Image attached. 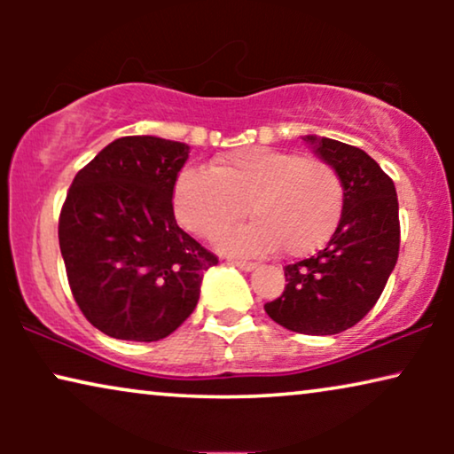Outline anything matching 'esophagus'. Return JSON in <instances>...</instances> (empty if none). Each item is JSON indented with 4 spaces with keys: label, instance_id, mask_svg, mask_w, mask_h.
I'll list each match as a JSON object with an SVG mask.
<instances>
[{
    "label": "esophagus",
    "instance_id": "1",
    "mask_svg": "<svg viewBox=\"0 0 454 454\" xmlns=\"http://www.w3.org/2000/svg\"><path fill=\"white\" fill-rule=\"evenodd\" d=\"M229 262H231L233 266H238L239 270H246V272H250V270L256 269V264L247 262V260H229Z\"/></svg>",
    "mask_w": 454,
    "mask_h": 454
}]
</instances>
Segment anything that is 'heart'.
<instances>
[{
    "instance_id": "obj_1",
    "label": "heart",
    "mask_w": 454,
    "mask_h": 454,
    "mask_svg": "<svg viewBox=\"0 0 454 454\" xmlns=\"http://www.w3.org/2000/svg\"><path fill=\"white\" fill-rule=\"evenodd\" d=\"M343 182L333 165L297 153L250 146L216 157L210 171L188 167L173 188V210L188 231L215 239L247 213L221 246L235 254L278 247L303 256L326 244L343 215Z\"/></svg>"
}]
</instances>
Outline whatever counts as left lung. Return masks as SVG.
Returning a JSON list of instances; mask_svg holds the SVG:
<instances>
[{"label":"left lung","mask_w":454,"mask_h":454,"mask_svg":"<svg viewBox=\"0 0 454 454\" xmlns=\"http://www.w3.org/2000/svg\"><path fill=\"white\" fill-rule=\"evenodd\" d=\"M303 140L343 182V215L325 250L285 266V291L264 306L277 325L301 334H337L374 308L399 258V200L380 165L345 142Z\"/></svg>","instance_id":"1"}]
</instances>
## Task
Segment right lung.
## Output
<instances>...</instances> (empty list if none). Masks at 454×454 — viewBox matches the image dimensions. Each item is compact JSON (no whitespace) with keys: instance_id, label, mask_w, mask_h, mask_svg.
<instances>
[{"instance_id":"add662e5","label":"right lung","mask_w":454,"mask_h":454,"mask_svg":"<svg viewBox=\"0 0 454 454\" xmlns=\"http://www.w3.org/2000/svg\"><path fill=\"white\" fill-rule=\"evenodd\" d=\"M188 157L184 142L123 136L74 177L59 215V250L78 308L109 337H169L194 312L204 272L219 262L173 215Z\"/></svg>"}]
</instances>
